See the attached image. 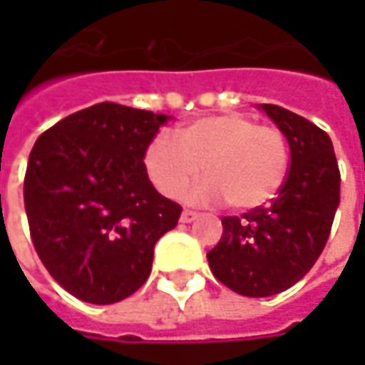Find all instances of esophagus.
<instances>
[{"label": "esophagus", "instance_id": "1", "mask_svg": "<svg viewBox=\"0 0 365 365\" xmlns=\"http://www.w3.org/2000/svg\"><path fill=\"white\" fill-rule=\"evenodd\" d=\"M197 217H199V213H197V211H190V209H185V211L180 213V221H182V223H190V221H195Z\"/></svg>", "mask_w": 365, "mask_h": 365}]
</instances>
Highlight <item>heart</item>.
I'll return each instance as SVG.
<instances>
[{"mask_svg": "<svg viewBox=\"0 0 365 365\" xmlns=\"http://www.w3.org/2000/svg\"><path fill=\"white\" fill-rule=\"evenodd\" d=\"M284 133L242 113L203 118L156 135L146 150V170L164 197L178 199L190 182L209 175L187 195L192 203L227 201L233 209H258L278 195L288 175Z\"/></svg>", "mask_w": 365, "mask_h": 365, "instance_id": "obj_1", "label": "heart"}]
</instances>
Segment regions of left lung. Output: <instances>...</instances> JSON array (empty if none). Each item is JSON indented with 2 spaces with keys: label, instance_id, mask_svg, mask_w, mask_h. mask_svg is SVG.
<instances>
[{
  "label": "left lung",
  "instance_id": "8db88e82",
  "mask_svg": "<svg viewBox=\"0 0 365 365\" xmlns=\"http://www.w3.org/2000/svg\"><path fill=\"white\" fill-rule=\"evenodd\" d=\"M287 135L290 168L270 207L223 217L219 244L207 254L221 284L244 297H272L313 268L339 205V166L331 138L280 106H258Z\"/></svg>",
  "mask_w": 365,
  "mask_h": 365
}]
</instances>
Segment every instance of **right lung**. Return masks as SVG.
<instances>
[{
  "instance_id": "add662e5",
  "label": "right lung",
  "mask_w": 365,
  "mask_h": 365,
  "mask_svg": "<svg viewBox=\"0 0 365 365\" xmlns=\"http://www.w3.org/2000/svg\"><path fill=\"white\" fill-rule=\"evenodd\" d=\"M168 115L97 103L36 140L24 205L36 252L73 297L111 304L152 270L154 245L182 207L152 187L144 156Z\"/></svg>"
}]
</instances>
